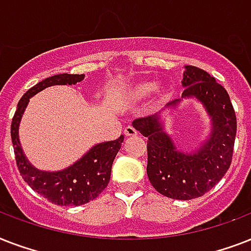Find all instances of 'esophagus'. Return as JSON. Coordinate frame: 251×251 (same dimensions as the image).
I'll list each match as a JSON object with an SVG mask.
<instances>
[{
	"label": "esophagus",
	"mask_w": 251,
	"mask_h": 251,
	"mask_svg": "<svg viewBox=\"0 0 251 251\" xmlns=\"http://www.w3.org/2000/svg\"><path fill=\"white\" fill-rule=\"evenodd\" d=\"M124 134H125L126 137H135L137 135V130L134 129L133 126H127L125 131H124Z\"/></svg>",
	"instance_id": "esophagus-1"
}]
</instances>
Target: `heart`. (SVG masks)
Listing matches in <instances>:
<instances>
[{
    "label": "heart",
    "mask_w": 251,
    "mask_h": 251,
    "mask_svg": "<svg viewBox=\"0 0 251 251\" xmlns=\"http://www.w3.org/2000/svg\"><path fill=\"white\" fill-rule=\"evenodd\" d=\"M155 90V105H163L172 98V88L169 84H159L153 80H139L135 83L126 87L122 92V101L126 104H138L143 101L146 98H149Z\"/></svg>",
    "instance_id": "b5f03b06"
}]
</instances>
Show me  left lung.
<instances>
[{
  "instance_id": "1",
  "label": "left lung",
  "mask_w": 251,
  "mask_h": 251,
  "mask_svg": "<svg viewBox=\"0 0 251 251\" xmlns=\"http://www.w3.org/2000/svg\"><path fill=\"white\" fill-rule=\"evenodd\" d=\"M182 99L168 102L175 109L186 99L198 100L210 117L208 137L194 151H179L160 114L138 118L133 127L147 141V176L151 185L168 198L189 201L206 194L224 177L232 163L237 131L236 113L226 88L195 66H185Z\"/></svg>"
}]
</instances>
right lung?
I'll return each instance as SVG.
<instances>
[{
	"label": "right lung",
	"instance_id": "add662e5",
	"mask_svg": "<svg viewBox=\"0 0 251 251\" xmlns=\"http://www.w3.org/2000/svg\"><path fill=\"white\" fill-rule=\"evenodd\" d=\"M84 74H58L49 76L29 88L18 102L11 122V141L19 173L25 182L57 206H80L95 199L110 179L112 164L121 149L124 137L116 141L102 142L91 147L79 160L57 172L41 171L33 167L25 157L19 141V125L29 99L50 86H72L82 82Z\"/></svg>",
	"mask_w": 251,
	"mask_h": 251
}]
</instances>
